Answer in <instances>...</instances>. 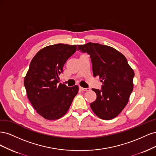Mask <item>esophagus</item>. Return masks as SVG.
Masks as SVG:
<instances>
[{"mask_svg":"<svg viewBox=\"0 0 156 156\" xmlns=\"http://www.w3.org/2000/svg\"><path fill=\"white\" fill-rule=\"evenodd\" d=\"M79 88H80V90H82V91H90V88H83V87H80Z\"/></svg>","mask_w":156,"mask_h":156,"instance_id":"1","label":"esophagus"}]
</instances>
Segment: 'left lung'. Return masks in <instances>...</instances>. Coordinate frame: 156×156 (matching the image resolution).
<instances>
[{
  "mask_svg": "<svg viewBox=\"0 0 156 156\" xmlns=\"http://www.w3.org/2000/svg\"><path fill=\"white\" fill-rule=\"evenodd\" d=\"M78 50L90 56L94 77L103 82L101 89L92 88L96 100L90 103L94 112L103 120L119 115L128 103L133 89L134 71L116 49L100 44L78 45Z\"/></svg>",
  "mask_w": 156,
  "mask_h": 156,
  "instance_id": "8db88e82",
  "label": "left lung"
}]
</instances>
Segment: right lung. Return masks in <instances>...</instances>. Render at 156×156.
<instances>
[{
  "mask_svg": "<svg viewBox=\"0 0 156 156\" xmlns=\"http://www.w3.org/2000/svg\"><path fill=\"white\" fill-rule=\"evenodd\" d=\"M77 45L47 46L32 58L24 79L27 97L36 112L47 120H56L68 111L79 87L58 83V75Z\"/></svg>",
  "mask_w": 156,
  "mask_h": 156,
  "instance_id": "obj_1",
  "label": "right lung"
}]
</instances>
